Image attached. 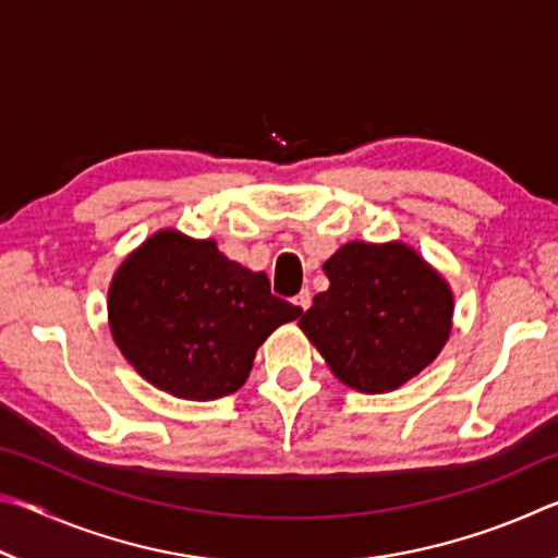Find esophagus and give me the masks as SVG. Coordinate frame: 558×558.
I'll return each instance as SVG.
<instances>
[{"label":"esophagus","mask_w":558,"mask_h":558,"mask_svg":"<svg viewBox=\"0 0 558 558\" xmlns=\"http://www.w3.org/2000/svg\"><path fill=\"white\" fill-rule=\"evenodd\" d=\"M292 302H295V305L302 310V313H305V310L313 305V295H310V290H302V292H298L295 298H292Z\"/></svg>","instance_id":"1"}]
</instances>
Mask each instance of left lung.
I'll return each mask as SVG.
<instances>
[{"label": "left lung", "instance_id": "8db88e82", "mask_svg": "<svg viewBox=\"0 0 558 558\" xmlns=\"http://www.w3.org/2000/svg\"><path fill=\"white\" fill-rule=\"evenodd\" d=\"M329 288L300 317L339 381L393 391L438 356L450 335L452 295L403 243H347L325 263Z\"/></svg>", "mask_w": 558, "mask_h": 558}]
</instances>
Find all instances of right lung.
I'll return each instance as SVG.
<instances>
[{
  "mask_svg": "<svg viewBox=\"0 0 558 558\" xmlns=\"http://www.w3.org/2000/svg\"><path fill=\"white\" fill-rule=\"evenodd\" d=\"M300 313L272 295L266 272L221 256L214 241L177 231L140 245L108 295L120 352L149 384L189 401L239 391L256 349Z\"/></svg>",
  "mask_w": 558,
  "mask_h": 558,
  "instance_id": "obj_1",
  "label": "right lung"
}]
</instances>
